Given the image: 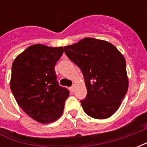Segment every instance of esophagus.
Segmentation results:
<instances>
[{"label": "esophagus", "instance_id": "34e87169", "mask_svg": "<svg viewBox=\"0 0 147 147\" xmlns=\"http://www.w3.org/2000/svg\"><path fill=\"white\" fill-rule=\"evenodd\" d=\"M70 91H71V93H72V92H73V91H74V86H71V87H70Z\"/></svg>", "mask_w": 147, "mask_h": 147}]
</instances>
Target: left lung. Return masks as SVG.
I'll return each instance as SVG.
<instances>
[{
  "label": "left lung",
  "instance_id": "left-lung-1",
  "mask_svg": "<svg viewBox=\"0 0 147 147\" xmlns=\"http://www.w3.org/2000/svg\"><path fill=\"white\" fill-rule=\"evenodd\" d=\"M64 49L84 77L87 94L80 101L84 112L95 119L111 117L119 109L128 88L123 55L109 42L92 38Z\"/></svg>",
  "mask_w": 147,
  "mask_h": 147
}]
</instances>
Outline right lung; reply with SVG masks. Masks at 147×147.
<instances>
[{
  "label": "right lung",
  "mask_w": 147,
  "mask_h": 147,
  "mask_svg": "<svg viewBox=\"0 0 147 147\" xmlns=\"http://www.w3.org/2000/svg\"><path fill=\"white\" fill-rule=\"evenodd\" d=\"M62 47L37 44L15 59L10 87L18 105L39 123H50L61 117L69 90L59 85L54 70L63 54Z\"/></svg>",
  "instance_id": "right-lung-1"
}]
</instances>
